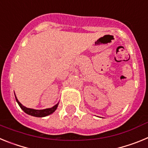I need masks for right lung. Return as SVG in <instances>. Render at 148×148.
I'll list each match as a JSON object with an SVG mask.
<instances>
[{"label":"right lung","mask_w":148,"mask_h":148,"mask_svg":"<svg viewBox=\"0 0 148 148\" xmlns=\"http://www.w3.org/2000/svg\"><path fill=\"white\" fill-rule=\"evenodd\" d=\"M15 99H16V101L18 102V105L20 106V108L23 110L24 112H25L27 114L30 115V116H35V117H44V116H49V115L52 114L53 112H55L57 108H58V103L57 104H56L55 106H53V108H47V109H44V110H34V109H31V108H27L24 106L22 105L20 102H19V101L18 100L17 97L15 96Z\"/></svg>","instance_id":"1"}]
</instances>
